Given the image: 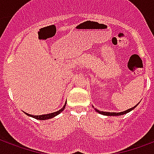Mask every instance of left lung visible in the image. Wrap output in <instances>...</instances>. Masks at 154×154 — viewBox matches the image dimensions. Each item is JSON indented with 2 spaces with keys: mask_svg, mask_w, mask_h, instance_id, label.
<instances>
[{
  "mask_svg": "<svg viewBox=\"0 0 154 154\" xmlns=\"http://www.w3.org/2000/svg\"><path fill=\"white\" fill-rule=\"evenodd\" d=\"M138 106V104L136 105L135 106ZM135 106L133 107V108H130V109H129V110H125V111H123V112H119V113H116V112H105V111H100L99 110H97L96 109V110H97L98 113L101 114V115H105V116H121V115H125V114L128 113V112H129V111H131V110L134 109V108H135Z\"/></svg>",
  "mask_w": 154,
  "mask_h": 154,
  "instance_id": "left-lung-1",
  "label": "left lung"
}]
</instances>
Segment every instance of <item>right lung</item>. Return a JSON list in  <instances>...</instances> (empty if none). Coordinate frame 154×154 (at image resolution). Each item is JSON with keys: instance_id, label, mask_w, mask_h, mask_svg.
<instances>
[{"instance_id": "right-lung-1", "label": "right lung", "mask_w": 154, "mask_h": 154, "mask_svg": "<svg viewBox=\"0 0 154 154\" xmlns=\"http://www.w3.org/2000/svg\"><path fill=\"white\" fill-rule=\"evenodd\" d=\"M67 103V102H66ZM66 103H65V105L63 106V107L61 109V110H57V111H56V112H54V113H50V114H47V115H41V116H31V115H29V114H27L25 113L27 116H31V117H33V118H35V119H40V120H44V119H51V118H53V117H54V116H57L58 114H60L63 110H64V108H65V106H66Z\"/></svg>"}]
</instances>
